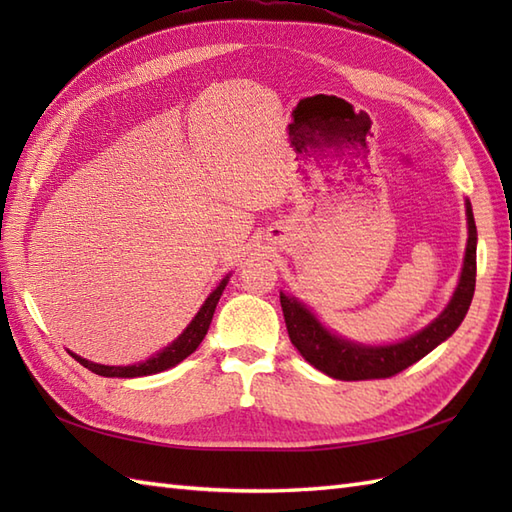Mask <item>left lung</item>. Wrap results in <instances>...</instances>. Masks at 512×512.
I'll return each mask as SVG.
<instances>
[{"label":"left lung","mask_w":512,"mask_h":512,"mask_svg":"<svg viewBox=\"0 0 512 512\" xmlns=\"http://www.w3.org/2000/svg\"><path fill=\"white\" fill-rule=\"evenodd\" d=\"M466 226H469V239H466V253L458 288L453 297L436 319L427 328L407 336V339L385 345H367L350 341L345 336L328 330L317 319L306 303L297 297L279 292L281 310H284L286 328L292 345L306 361L317 367L319 372L336 380H369V378H389L402 369H407L431 350H436L449 336L460 328L466 312L473 301L475 292V257H477V228L471 202L466 200Z\"/></svg>","instance_id":"left-lung-1"}]
</instances>
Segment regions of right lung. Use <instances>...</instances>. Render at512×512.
I'll return each mask as SVG.
<instances>
[{"label": "right lung", "mask_w": 512, "mask_h": 512, "mask_svg": "<svg viewBox=\"0 0 512 512\" xmlns=\"http://www.w3.org/2000/svg\"><path fill=\"white\" fill-rule=\"evenodd\" d=\"M228 279H231V275H226L220 281V284L215 286V290L211 292L209 297H206V301L200 306L198 314H195L187 328L182 330V334L178 336V339H173L167 347H162L160 352L151 354L149 358H145V361L134 363V365H101V363H92V361H88V358H83V356L74 354V352H70V354L83 367H88L90 372L99 374V376H107V378L151 376V374H158V372H165V369L176 367L189 354H193L195 350H198V345L202 343L206 332H209V325H211V319H213L215 306H217V301H220V297H222V292H224V288L228 284Z\"/></svg>", "instance_id": "1"}]
</instances>
